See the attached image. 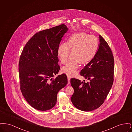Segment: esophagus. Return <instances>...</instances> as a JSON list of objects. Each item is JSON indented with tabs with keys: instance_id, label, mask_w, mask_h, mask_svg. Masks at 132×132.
Listing matches in <instances>:
<instances>
[{
	"instance_id": "esophagus-1",
	"label": "esophagus",
	"mask_w": 132,
	"mask_h": 132,
	"mask_svg": "<svg viewBox=\"0 0 132 132\" xmlns=\"http://www.w3.org/2000/svg\"><path fill=\"white\" fill-rule=\"evenodd\" d=\"M67 79H68V84H70V77H68Z\"/></svg>"
}]
</instances>
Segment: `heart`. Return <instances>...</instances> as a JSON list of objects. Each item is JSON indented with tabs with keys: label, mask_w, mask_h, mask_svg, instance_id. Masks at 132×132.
<instances>
[{
	"label": "heart",
	"mask_w": 132,
	"mask_h": 132,
	"mask_svg": "<svg viewBox=\"0 0 132 132\" xmlns=\"http://www.w3.org/2000/svg\"><path fill=\"white\" fill-rule=\"evenodd\" d=\"M99 44L97 38L86 32L71 35L68 39L67 44H61L57 50V55L63 64L66 62L71 50V57L62 68V72L70 76L74 75L79 63L81 65L86 64L94 59Z\"/></svg>",
	"instance_id": "heart-1"
}]
</instances>
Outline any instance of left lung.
Wrapping results in <instances>:
<instances>
[{
	"mask_svg": "<svg viewBox=\"0 0 132 132\" xmlns=\"http://www.w3.org/2000/svg\"><path fill=\"white\" fill-rule=\"evenodd\" d=\"M100 44L94 59L81 71L87 82L72 78L74 92L71 101L77 109L90 111L104 103L113 85L114 73L112 52L106 42L100 35Z\"/></svg>",
	"mask_w": 132,
	"mask_h": 132,
	"instance_id": "1",
	"label": "left lung"
}]
</instances>
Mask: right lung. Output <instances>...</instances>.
Segmentation results:
<instances>
[{"label": "right lung", "instance_id": "right-lung-1", "mask_svg": "<svg viewBox=\"0 0 132 132\" xmlns=\"http://www.w3.org/2000/svg\"><path fill=\"white\" fill-rule=\"evenodd\" d=\"M67 31L61 24L38 31L27 42L20 57V89L28 103L38 110L54 106L57 93L68 83L65 74L52 78L60 70L57 50Z\"/></svg>", "mask_w": 132, "mask_h": 132}]
</instances>
